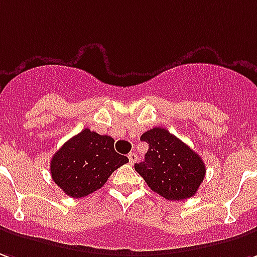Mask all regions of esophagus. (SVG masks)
<instances>
[{
    "label": "esophagus",
    "mask_w": 257,
    "mask_h": 257,
    "mask_svg": "<svg viewBox=\"0 0 257 257\" xmlns=\"http://www.w3.org/2000/svg\"><path fill=\"white\" fill-rule=\"evenodd\" d=\"M128 159H129V163H131V164H134L135 161L138 160V156H136V154H135V153H129L128 154Z\"/></svg>",
    "instance_id": "34e87169"
}]
</instances>
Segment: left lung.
Wrapping results in <instances>:
<instances>
[{
    "label": "left lung",
    "instance_id": "8db88e82",
    "mask_svg": "<svg viewBox=\"0 0 257 257\" xmlns=\"http://www.w3.org/2000/svg\"><path fill=\"white\" fill-rule=\"evenodd\" d=\"M149 145L145 161L135 170L149 188L168 200L192 197L203 182L206 167L196 152L164 128H153L142 135Z\"/></svg>",
    "mask_w": 257,
    "mask_h": 257
}]
</instances>
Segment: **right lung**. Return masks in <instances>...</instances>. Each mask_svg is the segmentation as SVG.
<instances>
[{
    "mask_svg": "<svg viewBox=\"0 0 257 257\" xmlns=\"http://www.w3.org/2000/svg\"><path fill=\"white\" fill-rule=\"evenodd\" d=\"M129 160L114 150V139L83 129L54 154L50 170L54 182L68 196L85 197L100 189Z\"/></svg>",
    "mask_w": 257,
    "mask_h": 257,
    "instance_id": "obj_1",
    "label": "right lung"
}]
</instances>
